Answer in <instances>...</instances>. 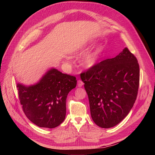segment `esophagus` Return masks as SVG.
Listing matches in <instances>:
<instances>
[{"instance_id": "1", "label": "esophagus", "mask_w": 155, "mask_h": 155, "mask_svg": "<svg viewBox=\"0 0 155 155\" xmlns=\"http://www.w3.org/2000/svg\"><path fill=\"white\" fill-rule=\"evenodd\" d=\"M83 82L81 81V80H80V79H79V80L78 81V87H81L83 85Z\"/></svg>"}]
</instances>
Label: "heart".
<instances>
[{
    "instance_id": "heart-1",
    "label": "heart",
    "mask_w": 155,
    "mask_h": 155,
    "mask_svg": "<svg viewBox=\"0 0 155 155\" xmlns=\"http://www.w3.org/2000/svg\"><path fill=\"white\" fill-rule=\"evenodd\" d=\"M86 48L87 46L83 48L85 49ZM100 52L101 49L100 47L95 48L91 51H87L83 55L81 58V61L83 66L87 68H91L96 66L100 59Z\"/></svg>"
}]
</instances>
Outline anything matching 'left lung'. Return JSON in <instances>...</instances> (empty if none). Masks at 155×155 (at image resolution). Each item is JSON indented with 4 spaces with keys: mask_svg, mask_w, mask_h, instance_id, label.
<instances>
[{
    "mask_svg": "<svg viewBox=\"0 0 155 155\" xmlns=\"http://www.w3.org/2000/svg\"><path fill=\"white\" fill-rule=\"evenodd\" d=\"M92 119L101 128L121 122L132 109L140 81L138 61L127 48L81 74Z\"/></svg>",
    "mask_w": 155,
    "mask_h": 155,
    "instance_id": "obj_1",
    "label": "left lung"
}]
</instances>
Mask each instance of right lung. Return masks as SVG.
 Here are the masks:
<instances>
[{
	"instance_id": "1",
	"label": "right lung",
	"mask_w": 155,
	"mask_h": 155,
	"mask_svg": "<svg viewBox=\"0 0 155 155\" xmlns=\"http://www.w3.org/2000/svg\"><path fill=\"white\" fill-rule=\"evenodd\" d=\"M76 84V77L54 68L34 85L18 83V97L25 115L40 127L52 129L59 126L66 116L67 96Z\"/></svg>"
}]
</instances>
